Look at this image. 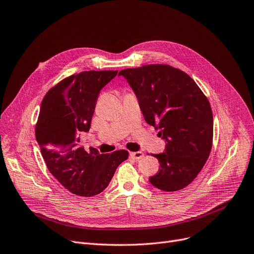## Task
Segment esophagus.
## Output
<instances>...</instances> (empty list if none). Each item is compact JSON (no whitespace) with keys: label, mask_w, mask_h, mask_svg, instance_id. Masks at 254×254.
I'll list each match as a JSON object with an SVG mask.
<instances>
[{"label":"esophagus","mask_w":254,"mask_h":254,"mask_svg":"<svg viewBox=\"0 0 254 254\" xmlns=\"http://www.w3.org/2000/svg\"><path fill=\"white\" fill-rule=\"evenodd\" d=\"M130 156L133 157V158H135V159H140L143 156V153L142 152H131Z\"/></svg>","instance_id":"1"}]
</instances>
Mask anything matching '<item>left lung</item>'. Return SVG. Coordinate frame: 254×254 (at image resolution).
<instances>
[{"mask_svg": "<svg viewBox=\"0 0 254 254\" xmlns=\"http://www.w3.org/2000/svg\"><path fill=\"white\" fill-rule=\"evenodd\" d=\"M134 91L144 120L159 129L165 151L154 154L159 171L149 181L162 191L185 188L209 158L213 143L211 105L196 82L166 64L121 70Z\"/></svg>", "mask_w": 254, "mask_h": 254, "instance_id": "8db88e82", "label": "left lung"}]
</instances>
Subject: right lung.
I'll return each instance as SVG.
<instances>
[{"label": "right lung", "instance_id": "obj_1", "mask_svg": "<svg viewBox=\"0 0 254 254\" xmlns=\"http://www.w3.org/2000/svg\"><path fill=\"white\" fill-rule=\"evenodd\" d=\"M118 71H82L57 83L46 93L35 127V135L51 174L73 194L91 197L110 184L128 151L99 154L79 146V132L90 130L101 89Z\"/></svg>", "mask_w": 254, "mask_h": 254}]
</instances>
